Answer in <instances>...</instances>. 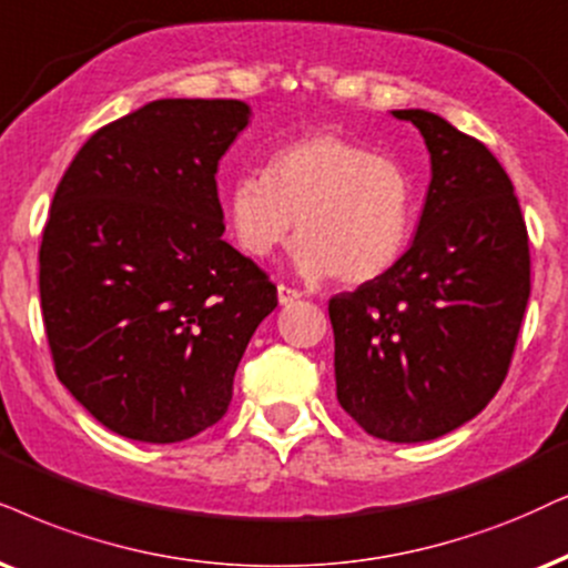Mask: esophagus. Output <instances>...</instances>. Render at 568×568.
<instances>
[{
    "label": "esophagus",
    "instance_id": "obj_1",
    "mask_svg": "<svg viewBox=\"0 0 568 568\" xmlns=\"http://www.w3.org/2000/svg\"><path fill=\"white\" fill-rule=\"evenodd\" d=\"M301 296H304V293H301V291H296V288H291V285H285V283H280L277 285V301H280V304H293V301H296V298H301Z\"/></svg>",
    "mask_w": 568,
    "mask_h": 568
}]
</instances>
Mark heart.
<instances>
[{
	"mask_svg": "<svg viewBox=\"0 0 568 568\" xmlns=\"http://www.w3.org/2000/svg\"><path fill=\"white\" fill-rule=\"evenodd\" d=\"M227 222L254 260L291 241L306 277L367 283L398 262L414 217L406 170L337 133L298 135L272 152L267 172H248L227 191Z\"/></svg>",
	"mask_w": 568,
	"mask_h": 568,
	"instance_id": "heart-1",
	"label": "heart"
}]
</instances>
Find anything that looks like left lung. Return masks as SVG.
<instances>
[{
  "label": "left lung",
  "mask_w": 568,
  "mask_h": 568,
  "mask_svg": "<svg viewBox=\"0 0 568 568\" xmlns=\"http://www.w3.org/2000/svg\"><path fill=\"white\" fill-rule=\"evenodd\" d=\"M433 160L412 248L329 298L337 400L364 433L435 440L490 404L529 301V235L514 183L483 141L425 110H396Z\"/></svg>",
  "instance_id": "obj_1"
}]
</instances>
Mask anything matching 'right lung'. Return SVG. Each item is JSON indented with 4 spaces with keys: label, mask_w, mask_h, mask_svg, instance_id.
<instances>
[{
    "label": "right lung",
    "mask_w": 568,
    "mask_h": 568,
    "mask_svg": "<svg viewBox=\"0 0 568 568\" xmlns=\"http://www.w3.org/2000/svg\"><path fill=\"white\" fill-rule=\"evenodd\" d=\"M248 114L239 99H156L99 128L54 191L39 248L54 372L131 440L217 425L277 306L267 272L222 241L214 172Z\"/></svg>",
    "instance_id": "right-lung-1"
}]
</instances>
